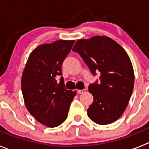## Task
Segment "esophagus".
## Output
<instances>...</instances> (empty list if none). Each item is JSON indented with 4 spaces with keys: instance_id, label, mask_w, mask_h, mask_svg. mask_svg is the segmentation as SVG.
Masks as SVG:
<instances>
[{
    "instance_id": "34e87169",
    "label": "esophagus",
    "mask_w": 149,
    "mask_h": 149,
    "mask_svg": "<svg viewBox=\"0 0 149 149\" xmlns=\"http://www.w3.org/2000/svg\"><path fill=\"white\" fill-rule=\"evenodd\" d=\"M86 92V90L85 89H83V90H77V93L79 94H82L84 93H85Z\"/></svg>"
}]
</instances>
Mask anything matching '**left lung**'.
I'll list each match as a JSON object with an SVG mask.
<instances>
[{
  "mask_svg": "<svg viewBox=\"0 0 149 149\" xmlns=\"http://www.w3.org/2000/svg\"><path fill=\"white\" fill-rule=\"evenodd\" d=\"M73 51L81 56L93 76L100 73L99 81L89 85L93 102L87 115L98 124L113 123L123 115L134 88V70L127 53L104 36L77 40Z\"/></svg>",
  "mask_w": 149,
  "mask_h": 149,
  "instance_id": "8db88e82",
  "label": "left lung"
}]
</instances>
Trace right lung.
Masks as SVG:
<instances>
[{"mask_svg":"<svg viewBox=\"0 0 149 149\" xmlns=\"http://www.w3.org/2000/svg\"><path fill=\"white\" fill-rule=\"evenodd\" d=\"M75 40H57L39 45L31 53L21 79V89L28 111L48 127L62 124L68 117L76 93L65 88L62 65Z\"/></svg>","mask_w":149,"mask_h":149,"instance_id":"obj_1","label":"right lung"}]
</instances>
